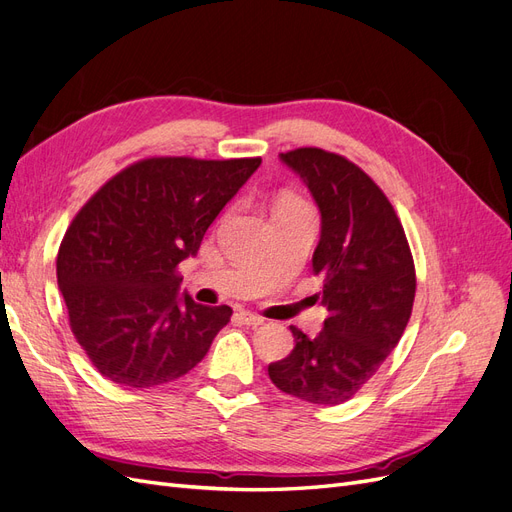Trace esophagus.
Returning a JSON list of instances; mask_svg holds the SVG:
<instances>
[{
  "instance_id": "esophagus-1",
  "label": "esophagus",
  "mask_w": 512,
  "mask_h": 512,
  "mask_svg": "<svg viewBox=\"0 0 512 512\" xmlns=\"http://www.w3.org/2000/svg\"><path fill=\"white\" fill-rule=\"evenodd\" d=\"M235 318H237V322L247 324V327H260V324L265 322V320H262V318H260V316H256V314H252V312H245V309H239Z\"/></svg>"
}]
</instances>
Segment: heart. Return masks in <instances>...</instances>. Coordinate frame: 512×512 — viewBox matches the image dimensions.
Returning a JSON list of instances; mask_svg holds the SVG:
<instances>
[{
  "label": "heart",
  "mask_w": 512,
  "mask_h": 512,
  "mask_svg": "<svg viewBox=\"0 0 512 512\" xmlns=\"http://www.w3.org/2000/svg\"><path fill=\"white\" fill-rule=\"evenodd\" d=\"M299 205H303L301 203V200L297 198V196H282L280 200H277V203H275V209H282V207H299Z\"/></svg>",
  "instance_id": "1"
}]
</instances>
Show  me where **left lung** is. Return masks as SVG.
<instances>
[{
	"label": "left lung",
	"mask_w": 512,
	"mask_h": 512,
	"mask_svg": "<svg viewBox=\"0 0 512 512\" xmlns=\"http://www.w3.org/2000/svg\"><path fill=\"white\" fill-rule=\"evenodd\" d=\"M320 209L312 258L327 320L309 339L290 327L294 348L269 365L277 389L309 404L337 406L363 389L399 344L412 314L416 273L393 205L367 173L337 153H282Z\"/></svg>",
	"instance_id": "left-lung-1"
}]
</instances>
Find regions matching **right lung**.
I'll list each match as a JSON object with an SVG mask.
<instances>
[{
  "label": "right lung",
  "instance_id": "1",
  "mask_svg": "<svg viewBox=\"0 0 512 512\" xmlns=\"http://www.w3.org/2000/svg\"><path fill=\"white\" fill-rule=\"evenodd\" d=\"M260 158H147L74 215L57 254L70 329L100 374L149 389L205 359L232 309L179 297V262L254 175Z\"/></svg>",
  "mask_w": 512,
  "mask_h": 512
}]
</instances>
